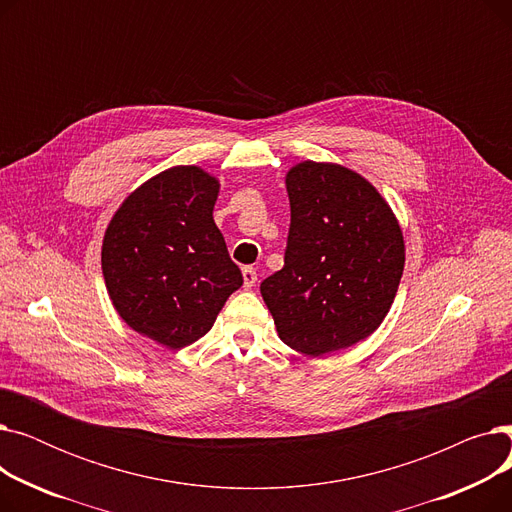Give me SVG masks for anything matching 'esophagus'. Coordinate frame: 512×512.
Here are the masks:
<instances>
[{
	"mask_svg": "<svg viewBox=\"0 0 512 512\" xmlns=\"http://www.w3.org/2000/svg\"><path fill=\"white\" fill-rule=\"evenodd\" d=\"M242 280H245V288L255 286V282H257V272L253 270V267H242Z\"/></svg>",
	"mask_w": 512,
	"mask_h": 512,
	"instance_id": "obj_1",
	"label": "esophagus"
}]
</instances>
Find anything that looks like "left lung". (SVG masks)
<instances>
[{"label":"left lung","instance_id":"obj_1","mask_svg":"<svg viewBox=\"0 0 512 512\" xmlns=\"http://www.w3.org/2000/svg\"><path fill=\"white\" fill-rule=\"evenodd\" d=\"M284 267L261 282L278 336L321 357L365 340L388 315L405 270L390 205L361 174L303 161L286 174Z\"/></svg>","mask_w":512,"mask_h":512}]
</instances>
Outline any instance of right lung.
Instances as JSON below:
<instances>
[{
  "label": "right lung",
  "mask_w": 512,
  "mask_h": 512,
  "mask_svg": "<svg viewBox=\"0 0 512 512\" xmlns=\"http://www.w3.org/2000/svg\"><path fill=\"white\" fill-rule=\"evenodd\" d=\"M218 193L205 170L170 168L124 199L103 236L101 270L118 315L176 351L205 336L242 286L213 222Z\"/></svg>",
  "instance_id": "right-lung-1"
}]
</instances>
